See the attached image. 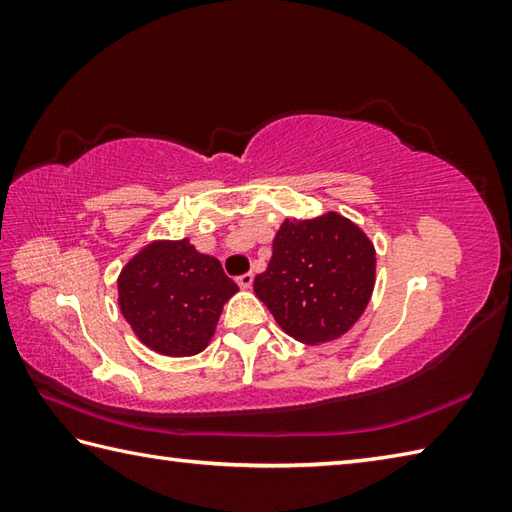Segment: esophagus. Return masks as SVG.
Returning <instances> with one entry per match:
<instances>
[{
	"label": "esophagus",
	"instance_id": "1",
	"mask_svg": "<svg viewBox=\"0 0 512 512\" xmlns=\"http://www.w3.org/2000/svg\"><path fill=\"white\" fill-rule=\"evenodd\" d=\"M253 279H255V275H253V273H244V275H239V277H237V284H239V288L248 290L250 286H253Z\"/></svg>",
	"mask_w": 512,
	"mask_h": 512
}]
</instances>
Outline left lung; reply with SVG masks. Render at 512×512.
I'll use <instances>...</instances> for the list:
<instances>
[{"mask_svg": "<svg viewBox=\"0 0 512 512\" xmlns=\"http://www.w3.org/2000/svg\"><path fill=\"white\" fill-rule=\"evenodd\" d=\"M376 250L339 213L286 220L273 257L255 277V295L281 330L308 345L339 339L365 312L374 290Z\"/></svg>", "mask_w": 512, "mask_h": 512, "instance_id": "left-lung-1", "label": "left lung"}]
</instances>
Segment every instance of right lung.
<instances>
[{
    "mask_svg": "<svg viewBox=\"0 0 512 512\" xmlns=\"http://www.w3.org/2000/svg\"><path fill=\"white\" fill-rule=\"evenodd\" d=\"M215 257L189 239L145 246L118 277V306L136 336L165 356H193L209 345L224 303L237 292Z\"/></svg>",
    "mask_w": 512,
    "mask_h": 512,
    "instance_id": "add662e5",
    "label": "right lung"
}]
</instances>
